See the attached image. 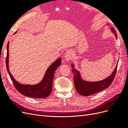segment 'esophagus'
Masks as SVG:
<instances>
[{
    "mask_svg": "<svg viewBox=\"0 0 128 128\" xmlns=\"http://www.w3.org/2000/svg\"><path fill=\"white\" fill-rule=\"evenodd\" d=\"M74 56V53L70 50H69L64 55V59L66 61H69L72 59Z\"/></svg>",
    "mask_w": 128,
    "mask_h": 128,
    "instance_id": "esophagus-1",
    "label": "esophagus"
}]
</instances>
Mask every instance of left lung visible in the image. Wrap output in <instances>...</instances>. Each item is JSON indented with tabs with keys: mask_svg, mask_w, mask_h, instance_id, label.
Wrapping results in <instances>:
<instances>
[{
	"mask_svg": "<svg viewBox=\"0 0 128 128\" xmlns=\"http://www.w3.org/2000/svg\"><path fill=\"white\" fill-rule=\"evenodd\" d=\"M111 31L115 34L117 39V34L115 29L112 27L110 28ZM73 68L72 72L74 74V82L77 92L80 95L83 96H88L94 94L101 91L104 88H107L113 82L116 72L118 64L116 66L114 70L112 72L111 75L107 77L103 80L98 82H88L83 80L81 77L80 72L74 68V65L72 64Z\"/></svg>",
	"mask_w": 128,
	"mask_h": 128,
	"instance_id": "obj_1",
	"label": "left lung"
}]
</instances>
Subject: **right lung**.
I'll return each instance as SVG.
<instances>
[{
    "label": "right lung",
    "mask_w": 128,
    "mask_h": 128,
    "mask_svg": "<svg viewBox=\"0 0 128 128\" xmlns=\"http://www.w3.org/2000/svg\"><path fill=\"white\" fill-rule=\"evenodd\" d=\"M9 42L7 45V55L6 58V65L7 72L12 81L16 90L21 94L29 97L34 98H44L51 94L52 91L53 80L55 71L61 63L60 58L55 61L48 68L45 75L41 82L36 85H25L18 82L10 74L8 67L9 59Z\"/></svg>",
    "instance_id": "obj_1"
}]
</instances>
